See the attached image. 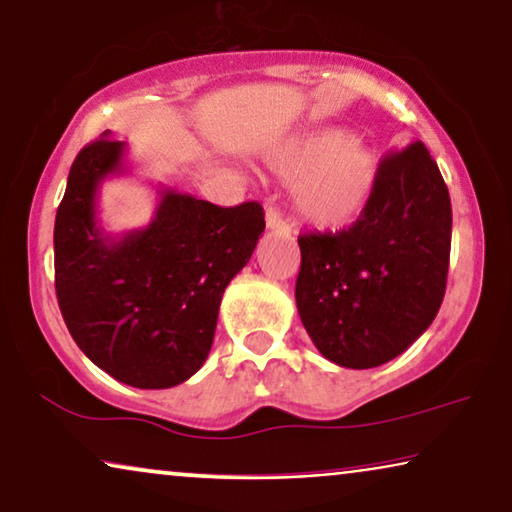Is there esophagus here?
I'll use <instances>...</instances> for the list:
<instances>
[{
  "label": "esophagus",
  "mask_w": 512,
  "mask_h": 512,
  "mask_svg": "<svg viewBox=\"0 0 512 512\" xmlns=\"http://www.w3.org/2000/svg\"><path fill=\"white\" fill-rule=\"evenodd\" d=\"M266 227H269L271 232H278V234L292 232V225H289L287 220L280 216V211H276V209H266Z\"/></svg>",
  "instance_id": "obj_1"
}]
</instances>
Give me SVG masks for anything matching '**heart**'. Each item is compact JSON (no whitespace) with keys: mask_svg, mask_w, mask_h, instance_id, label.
Segmentation results:
<instances>
[{"mask_svg":"<svg viewBox=\"0 0 512 512\" xmlns=\"http://www.w3.org/2000/svg\"><path fill=\"white\" fill-rule=\"evenodd\" d=\"M271 172L292 188L294 209L319 230H342L368 207L381 177V156L363 137L322 128L278 144L266 156Z\"/></svg>","mask_w":512,"mask_h":512,"instance_id":"b5f03b06","label":"heart"}]
</instances>
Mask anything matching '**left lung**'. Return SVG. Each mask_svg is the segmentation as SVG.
I'll return each instance as SVG.
<instances>
[{"mask_svg":"<svg viewBox=\"0 0 512 512\" xmlns=\"http://www.w3.org/2000/svg\"><path fill=\"white\" fill-rule=\"evenodd\" d=\"M451 230V195L416 140L381 158L375 195L352 227L301 234L296 308L322 356L368 370L421 338L446 294Z\"/></svg>","mask_w":512,"mask_h":512,"instance_id":"8db88e82","label":"left lung"}]
</instances>
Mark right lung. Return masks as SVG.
Wrapping results in <instances>:
<instances>
[{
	"mask_svg": "<svg viewBox=\"0 0 512 512\" xmlns=\"http://www.w3.org/2000/svg\"><path fill=\"white\" fill-rule=\"evenodd\" d=\"M119 172L124 142L110 133L73 160L55 218L59 310L75 345L110 377L172 388L207 361L220 299L253 255L264 209L163 190L147 227L110 236L98 225L96 197Z\"/></svg>",
	"mask_w": 512,
	"mask_h": 512,
	"instance_id": "1",
	"label": "right lung"
}]
</instances>
